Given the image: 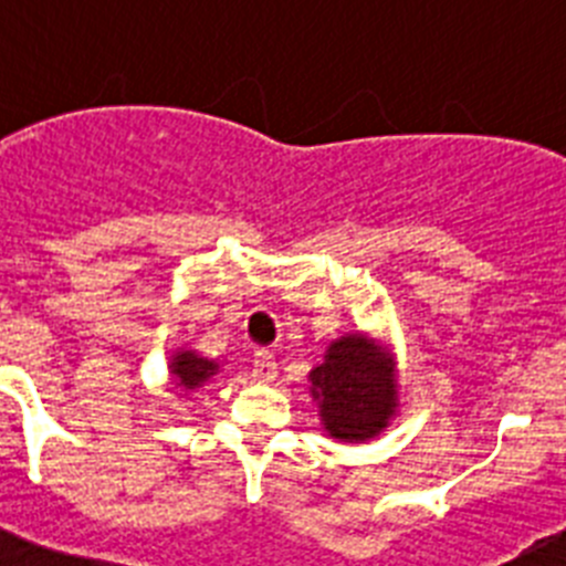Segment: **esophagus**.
Returning a JSON list of instances; mask_svg holds the SVG:
<instances>
[{
    "mask_svg": "<svg viewBox=\"0 0 566 566\" xmlns=\"http://www.w3.org/2000/svg\"><path fill=\"white\" fill-rule=\"evenodd\" d=\"M252 377L260 379V382H272L277 377V363H274V354L272 352H254L252 359Z\"/></svg>",
    "mask_w": 566,
    "mask_h": 566,
    "instance_id": "esophagus-1",
    "label": "esophagus"
}]
</instances>
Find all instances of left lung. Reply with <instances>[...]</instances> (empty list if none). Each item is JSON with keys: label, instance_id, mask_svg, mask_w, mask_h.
<instances>
[{"label": "left lung", "instance_id": "obj_1", "mask_svg": "<svg viewBox=\"0 0 566 566\" xmlns=\"http://www.w3.org/2000/svg\"><path fill=\"white\" fill-rule=\"evenodd\" d=\"M308 379L326 431L343 442L377 437L397 408L391 363L359 334L337 339Z\"/></svg>", "mask_w": 566, "mask_h": 566}]
</instances>
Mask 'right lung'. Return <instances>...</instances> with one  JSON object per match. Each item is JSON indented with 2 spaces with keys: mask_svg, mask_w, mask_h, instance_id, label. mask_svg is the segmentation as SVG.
Masks as SVG:
<instances>
[{
  "mask_svg": "<svg viewBox=\"0 0 566 566\" xmlns=\"http://www.w3.org/2000/svg\"><path fill=\"white\" fill-rule=\"evenodd\" d=\"M169 371L175 374V382L184 385V388H198L201 382H207L214 371H218V365L212 359H203L192 352H181L172 357V365H169Z\"/></svg>",
  "mask_w": 566,
  "mask_h": 566,
  "instance_id": "add662e5",
  "label": "right lung"
}]
</instances>
